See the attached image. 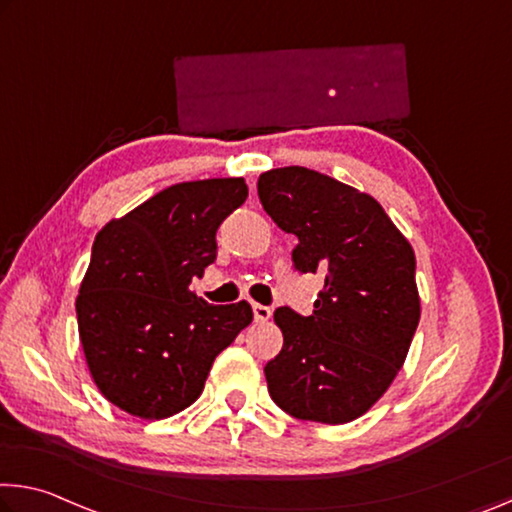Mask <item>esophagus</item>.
Wrapping results in <instances>:
<instances>
[{
  "label": "esophagus",
  "instance_id": "34e87169",
  "mask_svg": "<svg viewBox=\"0 0 512 512\" xmlns=\"http://www.w3.org/2000/svg\"><path fill=\"white\" fill-rule=\"evenodd\" d=\"M253 314H255V321H262V323H264V321L271 319V307L255 303V305H253Z\"/></svg>",
  "mask_w": 512,
  "mask_h": 512
}]
</instances>
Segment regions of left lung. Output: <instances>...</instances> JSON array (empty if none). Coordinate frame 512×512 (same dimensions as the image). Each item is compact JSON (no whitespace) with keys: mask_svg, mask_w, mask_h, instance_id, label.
I'll use <instances>...</instances> for the list:
<instances>
[{"mask_svg":"<svg viewBox=\"0 0 512 512\" xmlns=\"http://www.w3.org/2000/svg\"><path fill=\"white\" fill-rule=\"evenodd\" d=\"M273 223L298 239L294 269L319 273L314 312L273 314L285 344L264 373L287 415L346 424L392 385L419 323L415 253L367 193L303 166L259 175Z\"/></svg>","mask_w":512,"mask_h":512,"instance_id":"left-lung-1","label":"left lung"}]
</instances>
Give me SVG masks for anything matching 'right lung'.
I'll return each mask as SVG.
<instances>
[{
    "label": "right lung",
    "mask_w": 512,
    "mask_h": 512,
    "mask_svg": "<svg viewBox=\"0 0 512 512\" xmlns=\"http://www.w3.org/2000/svg\"><path fill=\"white\" fill-rule=\"evenodd\" d=\"M248 198L243 177L173 184L97 232L77 296L79 339L107 401L164 419L198 399L216 355L253 321L246 300L189 289L216 259V230Z\"/></svg>",
    "instance_id": "obj_1"
}]
</instances>
